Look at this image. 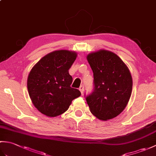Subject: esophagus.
Segmentation results:
<instances>
[{"instance_id": "esophagus-1", "label": "esophagus", "mask_w": 156, "mask_h": 156, "mask_svg": "<svg viewBox=\"0 0 156 156\" xmlns=\"http://www.w3.org/2000/svg\"><path fill=\"white\" fill-rule=\"evenodd\" d=\"M79 90H80V92L82 93V94H83V92H84V86H83V85H81L80 87V88H79Z\"/></svg>"}]
</instances>
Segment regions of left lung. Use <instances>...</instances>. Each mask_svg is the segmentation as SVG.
<instances>
[{
	"instance_id": "1",
	"label": "left lung",
	"mask_w": 156,
	"mask_h": 156,
	"mask_svg": "<svg viewBox=\"0 0 156 156\" xmlns=\"http://www.w3.org/2000/svg\"><path fill=\"white\" fill-rule=\"evenodd\" d=\"M93 72L94 88L85 96L90 112L107 121L124 110L130 98L133 81L127 66L114 53L100 50L87 55Z\"/></svg>"
}]
</instances>
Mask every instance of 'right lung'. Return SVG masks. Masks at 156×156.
I'll return each mask as SVG.
<instances>
[{"label": "right lung", "instance_id": "1", "mask_svg": "<svg viewBox=\"0 0 156 156\" xmlns=\"http://www.w3.org/2000/svg\"><path fill=\"white\" fill-rule=\"evenodd\" d=\"M77 54L59 50L42 58L29 72L27 89L33 104L48 117H56L68 110L72 101L81 95L72 88V77L69 69Z\"/></svg>", "mask_w": 156, "mask_h": 156}]
</instances>
